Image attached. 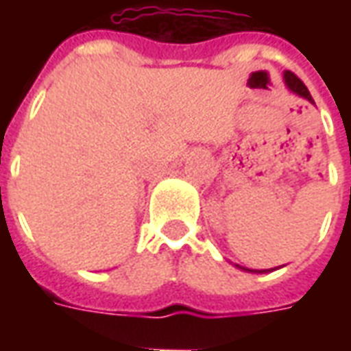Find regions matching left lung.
I'll list each match as a JSON object with an SVG mask.
<instances>
[{
    "label": "left lung",
    "instance_id": "1",
    "mask_svg": "<svg viewBox=\"0 0 351 351\" xmlns=\"http://www.w3.org/2000/svg\"><path fill=\"white\" fill-rule=\"evenodd\" d=\"M284 80H286V86L291 90L293 93H297V95H301V97H304L306 101H310V103H314V99H312V95H310L308 88L302 84L301 79H297L293 73L286 71L284 73ZM237 269H241V271L244 272H256V274H265V272H271V271H276V269H263V271H258V269H246V267H241V265L235 263ZM284 267V265H282Z\"/></svg>",
    "mask_w": 351,
    "mask_h": 351
}]
</instances>
